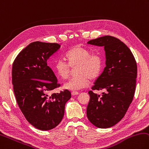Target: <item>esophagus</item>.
Wrapping results in <instances>:
<instances>
[{
    "instance_id": "esophagus-1",
    "label": "esophagus",
    "mask_w": 149,
    "mask_h": 149,
    "mask_svg": "<svg viewBox=\"0 0 149 149\" xmlns=\"http://www.w3.org/2000/svg\"><path fill=\"white\" fill-rule=\"evenodd\" d=\"M78 94H79V93H78V92H75V91L72 92V96H77V95H78Z\"/></svg>"
}]
</instances>
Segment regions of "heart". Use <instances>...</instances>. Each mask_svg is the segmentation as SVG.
<instances>
[{
    "instance_id": "obj_1",
    "label": "heart",
    "mask_w": 149,
    "mask_h": 149,
    "mask_svg": "<svg viewBox=\"0 0 149 149\" xmlns=\"http://www.w3.org/2000/svg\"><path fill=\"white\" fill-rule=\"evenodd\" d=\"M68 64L63 59H58L54 65V70L62 79H66L70 73V66H78L76 70L77 76L70 79L64 84L66 90L77 91L88 86L91 79H96L100 74L104 65L101 54L91 53L88 49L77 45L66 53Z\"/></svg>"
}]
</instances>
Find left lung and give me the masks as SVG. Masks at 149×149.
Listing matches in <instances>:
<instances>
[{
	"label": "left lung",
	"mask_w": 149,
	"mask_h": 149,
	"mask_svg": "<svg viewBox=\"0 0 149 149\" xmlns=\"http://www.w3.org/2000/svg\"><path fill=\"white\" fill-rule=\"evenodd\" d=\"M87 44L104 47L105 67L92 89H105L107 92L101 97L93 91L88 92L90 100L86 115L98 128H110L124 117L133 100L137 63L130 49L117 38L105 36Z\"/></svg>",
	"instance_id": "1"
}]
</instances>
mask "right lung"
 Here are the masks:
<instances>
[{"label": "right lung", "mask_w": 149, "mask_h": 149, "mask_svg": "<svg viewBox=\"0 0 149 149\" xmlns=\"http://www.w3.org/2000/svg\"><path fill=\"white\" fill-rule=\"evenodd\" d=\"M60 47L58 44L32 42L13 63L12 84L17 104L29 123L40 130H49L58 125L66 103L71 98L68 90L49 95L60 85L47 61Z\"/></svg>", "instance_id": "right-lung-1"}]
</instances>
